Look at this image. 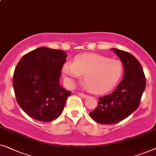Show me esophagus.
<instances>
[{"label":"esophagus","instance_id":"esophagus-1","mask_svg":"<svg viewBox=\"0 0 156 156\" xmlns=\"http://www.w3.org/2000/svg\"><path fill=\"white\" fill-rule=\"evenodd\" d=\"M78 95H80L81 98H87V95H85V94H83V93H78Z\"/></svg>","mask_w":156,"mask_h":156}]
</instances>
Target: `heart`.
Returning <instances> with one entry per match:
<instances>
[{"label":"heart","mask_w":156,"mask_h":156,"mask_svg":"<svg viewBox=\"0 0 156 156\" xmlns=\"http://www.w3.org/2000/svg\"><path fill=\"white\" fill-rule=\"evenodd\" d=\"M124 72L121 61L98 54H82L76 56L73 63L66 62L62 73L67 86L73 87L76 79L84 75L83 87L94 93H103L117 84Z\"/></svg>","instance_id":"obj_1"}]
</instances>
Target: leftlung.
<instances>
[{
    "instance_id": "obj_1",
    "label": "left lung",
    "mask_w": 156,
    "mask_h": 156,
    "mask_svg": "<svg viewBox=\"0 0 156 156\" xmlns=\"http://www.w3.org/2000/svg\"><path fill=\"white\" fill-rule=\"evenodd\" d=\"M124 66V76L111 94L98 98V105L90 112L94 121L114 124L122 121L139 106L146 87V78L139 61L129 52L112 49Z\"/></svg>"
}]
</instances>
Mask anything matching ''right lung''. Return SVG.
<instances>
[{"instance_id": "right-lung-1", "label": "right lung", "mask_w": 156, "mask_h": 156, "mask_svg": "<svg viewBox=\"0 0 156 156\" xmlns=\"http://www.w3.org/2000/svg\"><path fill=\"white\" fill-rule=\"evenodd\" d=\"M67 54L41 47L24 55L13 74L17 102L30 117L49 122L58 118L71 92L61 86V71Z\"/></svg>"}]
</instances>
